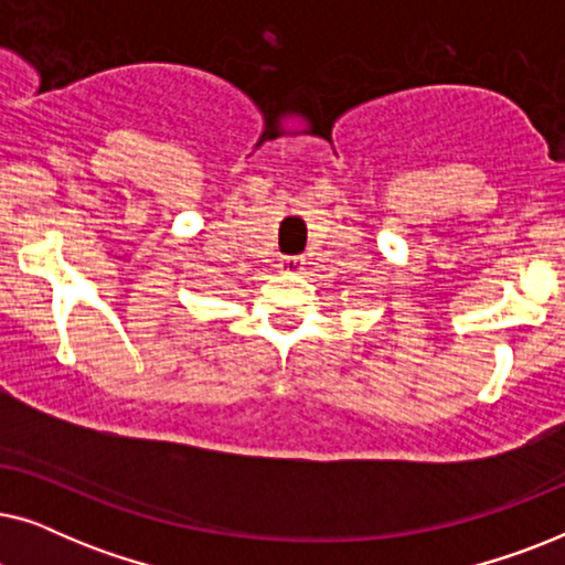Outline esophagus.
Returning <instances> with one entry per match:
<instances>
[{
    "instance_id": "1",
    "label": "esophagus",
    "mask_w": 565,
    "mask_h": 565,
    "mask_svg": "<svg viewBox=\"0 0 565 565\" xmlns=\"http://www.w3.org/2000/svg\"><path fill=\"white\" fill-rule=\"evenodd\" d=\"M300 265H303V257H298V254H292V257H282V259H280V269H282V273H298Z\"/></svg>"
}]
</instances>
